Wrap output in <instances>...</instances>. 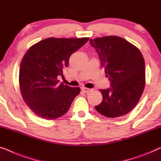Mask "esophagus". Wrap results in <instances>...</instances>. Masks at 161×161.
Returning a JSON list of instances; mask_svg holds the SVG:
<instances>
[{
    "mask_svg": "<svg viewBox=\"0 0 161 161\" xmlns=\"http://www.w3.org/2000/svg\"><path fill=\"white\" fill-rule=\"evenodd\" d=\"M81 90H82V91L85 92H89L91 90H90V88H87V87H81Z\"/></svg>",
    "mask_w": 161,
    "mask_h": 161,
    "instance_id": "esophagus-1",
    "label": "esophagus"
}]
</instances>
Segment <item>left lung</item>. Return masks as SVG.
<instances>
[{"label": "left lung", "instance_id": "obj_1", "mask_svg": "<svg viewBox=\"0 0 161 161\" xmlns=\"http://www.w3.org/2000/svg\"><path fill=\"white\" fill-rule=\"evenodd\" d=\"M110 80L111 87L100 90L103 101L95 108L110 118L123 116L139 102L145 85V63L139 49L116 36L90 39Z\"/></svg>", "mask_w": 161, "mask_h": 161}]
</instances>
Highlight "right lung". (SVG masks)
<instances>
[{"mask_svg":"<svg viewBox=\"0 0 161 161\" xmlns=\"http://www.w3.org/2000/svg\"><path fill=\"white\" fill-rule=\"evenodd\" d=\"M89 38H48L33 45L20 63L19 81L25 102L38 117L56 119L65 114L80 92L59 82L69 58Z\"/></svg>","mask_w":161,"mask_h":161,"instance_id":"right-lung-1","label":"right lung"}]
</instances>
